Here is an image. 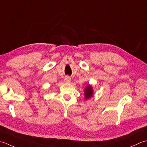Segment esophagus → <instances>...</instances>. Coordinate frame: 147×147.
Returning <instances> with one entry per match:
<instances>
[{
  "instance_id": "obj_1",
  "label": "esophagus",
  "mask_w": 147,
  "mask_h": 147,
  "mask_svg": "<svg viewBox=\"0 0 147 147\" xmlns=\"http://www.w3.org/2000/svg\"><path fill=\"white\" fill-rule=\"evenodd\" d=\"M64 81L66 83H70V81H71L70 77H68V76H66L65 78V79H64Z\"/></svg>"
}]
</instances>
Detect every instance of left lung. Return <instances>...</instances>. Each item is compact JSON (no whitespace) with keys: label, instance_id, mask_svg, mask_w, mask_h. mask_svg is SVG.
I'll use <instances>...</instances> for the list:
<instances>
[{"label":"left lung","instance_id":"8db88e82","mask_svg":"<svg viewBox=\"0 0 147 147\" xmlns=\"http://www.w3.org/2000/svg\"><path fill=\"white\" fill-rule=\"evenodd\" d=\"M84 94L85 100H89V99H90L93 96L94 90L92 89V86L91 85L88 84V86H86V88L84 89Z\"/></svg>","mask_w":147,"mask_h":147}]
</instances>
